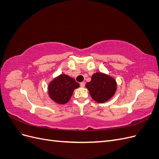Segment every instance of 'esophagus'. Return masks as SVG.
I'll return each instance as SVG.
<instances>
[{"label":"esophagus","mask_w":159,"mask_h":159,"mask_svg":"<svg viewBox=\"0 0 159 159\" xmlns=\"http://www.w3.org/2000/svg\"><path fill=\"white\" fill-rule=\"evenodd\" d=\"M85 82H81V83H80V86H81V88H84V86H85Z\"/></svg>","instance_id":"obj_1"}]
</instances>
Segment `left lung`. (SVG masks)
I'll return each instance as SVG.
<instances>
[{"label": "left lung", "mask_w": 159, "mask_h": 159, "mask_svg": "<svg viewBox=\"0 0 159 159\" xmlns=\"http://www.w3.org/2000/svg\"><path fill=\"white\" fill-rule=\"evenodd\" d=\"M117 82L113 77L102 72H96L85 85L91 97L98 103H105L111 99L117 90Z\"/></svg>", "instance_id": "obj_1"}]
</instances>
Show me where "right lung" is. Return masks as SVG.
I'll return each mask as SVG.
<instances>
[{
  "label": "right lung",
  "instance_id": "right-lung-1",
  "mask_svg": "<svg viewBox=\"0 0 159 159\" xmlns=\"http://www.w3.org/2000/svg\"><path fill=\"white\" fill-rule=\"evenodd\" d=\"M80 84L75 80L64 74L57 76L52 80L48 87L49 97L58 104H66L69 102L75 89Z\"/></svg>",
  "mask_w": 159,
  "mask_h": 159
}]
</instances>
